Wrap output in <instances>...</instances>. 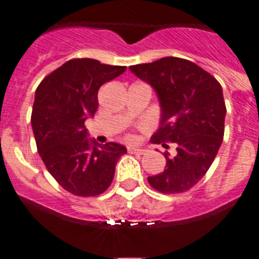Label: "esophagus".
Masks as SVG:
<instances>
[{
	"instance_id": "obj_1",
	"label": "esophagus",
	"mask_w": 259,
	"mask_h": 259,
	"mask_svg": "<svg viewBox=\"0 0 259 259\" xmlns=\"http://www.w3.org/2000/svg\"><path fill=\"white\" fill-rule=\"evenodd\" d=\"M128 152L131 153V154H144V153H145V150L136 149V148H132V146H130V148H128Z\"/></svg>"
}]
</instances>
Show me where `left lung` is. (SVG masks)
<instances>
[{"mask_svg": "<svg viewBox=\"0 0 259 259\" xmlns=\"http://www.w3.org/2000/svg\"><path fill=\"white\" fill-rule=\"evenodd\" d=\"M132 74L157 93L161 119L152 143L175 152H164L166 168L148 182L162 193H182L206 174L223 141L226 104L221 84L196 63L164 57L130 67Z\"/></svg>", "mask_w": 259, "mask_h": 259, "instance_id": "1", "label": "left lung"}]
</instances>
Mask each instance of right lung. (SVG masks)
<instances>
[{"instance_id": "obj_1", "label": "right lung", "mask_w": 259, "mask_h": 259, "mask_svg": "<svg viewBox=\"0 0 259 259\" xmlns=\"http://www.w3.org/2000/svg\"><path fill=\"white\" fill-rule=\"evenodd\" d=\"M97 59H71L48 75L35 93L31 124L38 154L50 175L75 196L92 197L106 191L119 158L120 144L100 145L88 139L85 120L97 111L98 89L125 71Z\"/></svg>"}]
</instances>
